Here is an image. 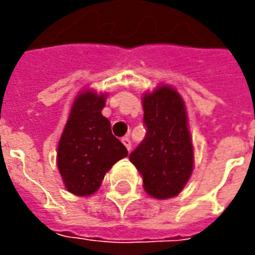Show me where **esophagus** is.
<instances>
[{"instance_id":"obj_1","label":"esophagus","mask_w":255,"mask_h":255,"mask_svg":"<svg viewBox=\"0 0 255 255\" xmlns=\"http://www.w3.org/2000/svg\"><path fill=\"white\" fill-rule=\"evenodd\" d=\"M122 142H123V144L127 147L128 151H131V139L128 138V136H124V138L122 139Z\"/></svg>"}]
</instances>
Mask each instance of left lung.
Instances as JSON below:
<instances>
[{"instance_id": "left-lung-1", "label": "left lung", "mask_w": 255, "mask_h": 255, "mask_svg": "<svg viewBox=\"0 0 255 255\" xmlns=\"http://www.w3.org/2000/svg\"><path fill=\"white\" fill-rule=\"evenodd\" d=\"M143 112L146 135L129 160L143 177L149 195L157 199L176 197L194 165L184 102L176 90L161 86L144 95Z\"/></svg>"}]
</instances>
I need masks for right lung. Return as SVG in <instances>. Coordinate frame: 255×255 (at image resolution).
I'll use <instances>...</instances> for the list:
<instances>
[{
	"label": "right lung",
	"instance_id": "1",
	"mask_svg": "<svg viewBox=\"0 0 255 255\" xmlns=\"http://www.w3.org/2000/svg\"><path fill=\"white\" fill-rule=\"evenodd\" d=\"M104 105L105 95L82 93L73 102L58 142V171L68 191L75 195L94 194L112 165L128 154L112 133L111 122L101 113Z\"/></svg>",
	"mask_w": 255,
	"mask_h": 255
}]
</instances>
